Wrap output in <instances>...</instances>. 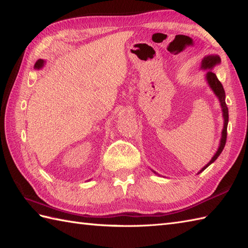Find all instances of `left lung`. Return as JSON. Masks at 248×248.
<instances>
[{
    "label": "left lung",
    "mask_w": 248,
    "mask_h": 248,
    "mask_svg": "<svg viewBox=\"0 0 248 248\" xmlns=\"http://www.w3.org/2000/svg\"><path fill=\"white\" fill-rule=\"evenodd\" d=\"M220 64V57L218 55H207L204 56L202 61V66H200V69L202 70H209L207 72V75H205V80H207L208 84L210 88L212 89L213 93H215V96H217L219 100V103H220V108H222V112H223V118H224V127L222 130V138H220V141H219V146L217 148V151L215 152V155L212 156V159L210 160V162L208 163L207 165L203 166L200 171H198V173H200L202 171H203L205 168H207L209 165H211L212 163L217 159L218 155L222 154V151L225 147L226 144V139H227V125H228V108L227 105H226V101H225V98H226V94H225V91H224V87L222 85V83L218 81V78L215 75L214 72H212L213 68ZM155 173H156L155 171H154Z\"/></svg>",
    "instance_id": "8db88e82"
}]
</instances>
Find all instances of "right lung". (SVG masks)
Segmentation results:
<instances>
[{"label": "right lung", "instance_id": "add662e5", "mask_svg": "<svg viewBox=\"0 0 248 248\" xmlns=\"http://www.w3.org/2000/svg\"><path fill=\"white\" fill-rule=\"evenodd\" d=\"M45 62H46V61H44V60H38V61L36 62L34 68H35V69H37V70H39V69H41V68L44 67Z\"/></svg>", "mask_w": 248, "mask_h": 248}]
</instances>
